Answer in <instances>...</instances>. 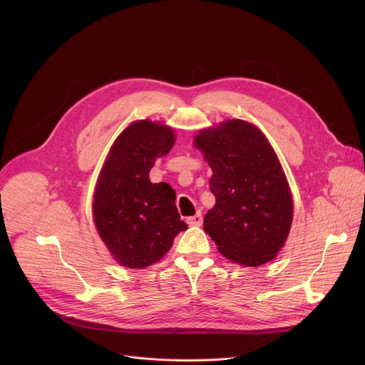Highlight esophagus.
Returning <instances> with one entry per match:
<instances>
[{"label": "esophagus", "instance_id": "1", "mask_svg": "<svg viewBox=\"0 0 365 365\" xmlns=\"http://www.w3.org/2000/svg\"><path fill=\"white\" fill-rule=\"evenodd\" d=\"M203 222V218H202V214L200 212H196L193 217H189L187 218V224L190 227H200Z\"/></svg>", "mask_w": 365, "mask_h": 365}]
</instances>
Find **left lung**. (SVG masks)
I'll use <instances>...</instances> for the list:
<instances>
[{
	"mask_svg": "<svg viewBox=\"0 0 365 365\" xmlns=\"http://www.w3.org/2000/svg\"><path fill=\"white\" fill-rule=\"evenodd\" d=\"M195 147L212 169L215 206L203 230L234 263L266 264L284 245L293 220V199L277 155L266 135L242 120L200 130Z\"/></svg>",
	"mask_w": 365,
	"mask_h": 365,
	"instance_id": "1",
	"label": "left lung"
}]
</instances>
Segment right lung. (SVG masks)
Returning a JSON list of instances; mask_svg holds the SVG:
<instances>
[{
    "label": "right lung",
    "mask_w": 365,
    "mask_h": 365,
    "mask_svg": "<svg viewBox=\"0 0 365 365\" xmlns=\"http://www.w3.org/2000/svg\"><path fill=\"white\" fill-rule=\"evenodd\" d=\"M175 144L170 127L135 121L114 141L93 193V221L115 262L128 269L158 263L175 237L187 230L170 185L151 183L148 173L158 158Z\"/></svg>",
    "instance_id": "1"
}]
</instances>
